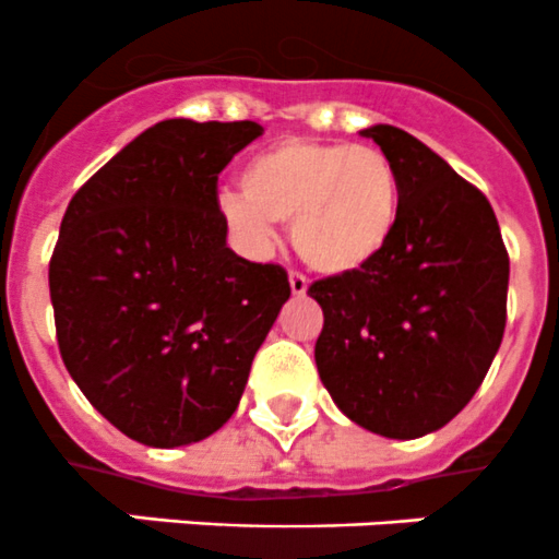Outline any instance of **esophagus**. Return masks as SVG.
Returning <instances> with one entry per match:
<instances>
[{"instance_id":"1","label":"esophagus","mask_w":559,"mask_h":559,"mask_svg":"<svg viewBox=\"0 0 559 559\" xmlns=\"http://www.w3.org/2000/svg\"><path fill=\"white\" fill-rule=\"evenodd\" d=\"M307 287H309V280L304 277L301 272H290V290H293V296H304V293H307Z\"/></svg>"}]
</instances>
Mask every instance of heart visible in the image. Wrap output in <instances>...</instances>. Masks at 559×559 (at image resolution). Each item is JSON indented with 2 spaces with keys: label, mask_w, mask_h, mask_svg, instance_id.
<instances>
[{
  "label": "heart",
  "mask_w": 559,
  "mask_h": 559,
  "mask_svg": "<svg viewBox=\"0 0 559 559\" xmlns=\"http://www.w3.org/2000/svg\"><path fill=\"white\" fill-rule=\"evenodd\" d=\"M230 228L266 247L274 223H290L298 255L323 274L369 266L400 223L402 185L394 163L361 143L285 138L247 159L241 195L219 201Z\"/></svg>",
  "instance_id": "1"
}]
</instances>
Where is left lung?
Segmentation results:
<instances>
[{"label": "left lung", "instance_id": "obj_1", "mask_svg": "<svg viewBox=\"0 0 559 559\" xmlns=\"http://www.w3.org/2000/svg\"><path fill=\"white\" fill-rule=\"evenodd\" d=\"M394 163L400 223L369 266L314 280V364L358 427L413 440L445 427L484 383L506 331L508 250L484 192L411 132L364 130Z\"/></svg>", "mask_w": 559, "mask_h": 559}]
</instances>
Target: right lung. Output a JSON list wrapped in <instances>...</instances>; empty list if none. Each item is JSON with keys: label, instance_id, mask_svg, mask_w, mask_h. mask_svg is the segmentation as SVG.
<instances>
[{"label": "right lung", "instance_id": "add662e5", "mask_svg": "<svg viewBox=\"0 0 559 559\" xmlns=\"http://www.w3.org/2000/svg\"><path fill=\"white\" fill-rule=\"evenodd\" d=\"M255 121L168 119L81 187L53 247V323L86 400L154 449L217 432L290 296L280 263L228 245L217 176Z\"/></svg>", "mask_w": 559, "mask_h": 559}]
</instances>
